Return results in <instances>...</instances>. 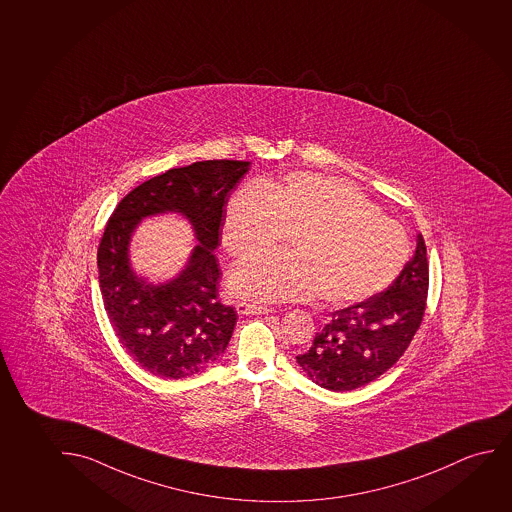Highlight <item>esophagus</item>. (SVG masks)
Segmentation results:
<instances>
[{
    "instance_id": "esophagus-1",
    "label": "esophagus",
    "mask_w": 512,
    "mask_h": 512,
    "mask_svg": "<svg viewBox=\"0 0 512 512\" xmlns=\"http://www.w3.org/2000/svg\"><path fill=\"white\" fill-rule=\"evenodd\" d=\"M240 316H260V314H270L272 309L270 307H263V305H256V303L238 302L235 305Z\"/></svg>"
}]
</instances>
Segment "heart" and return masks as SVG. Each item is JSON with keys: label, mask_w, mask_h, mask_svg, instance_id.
I'll list each match as a JSON object with an SVG mask.
<instances>
[{"label": "heart", "mask_w": 512, "mask_h": 512, "mask_svg": "<svg viewBox=\"0 0 512 512\" xmlns=\"http://www.w3.org/2000/svg\"><path fill=\"white\" fill-rule=\"evenodd\" d=\"M289 235V252L268 251L231 270L235 295L258 302L309 300L349 305L379 295L409 260L402 224L344 180L291 173L252 182L233 195L223 224L231 256L261 251Z\"/></svg>", "instance_id": "b5f03b06"}]
</instances>
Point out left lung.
Instances as JSON below:
<instances>
[{
    "label": "left lung",
    "instance_id": "8db88e82",
    "mask_svg": "<svg viewBox=\"0 0 512 512\" xmlns=\"http://www.w3.org/2000/svg\"><path fill=\"white\" fill-rule=\"evenodd\" d=\"M428 277L425 240L418 235L414 256L388 288L335 310L309 351L296 356L303 372L332 391L361 388L388 372L423 321Z\"/></svg>",
    "mask_w": 512,
    "mask_h": 512
}]
</instances>
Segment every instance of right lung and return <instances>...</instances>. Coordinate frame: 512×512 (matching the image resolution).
Masks as SVG:
<instances>
[{"mask_svg": "<svg viewBox=\"0 0 512 512\" xmlns=\"http://www.w3.org/2000/svg\"><path fill=\"white\" fill-rule=\"evenodd\" d=\"M249 161L210 159L172 168L145 180L119 202L98 247L103 305L121 346L140 367L161 379H182L210 367L224 353L237 310L219 300L221 242L231 189ZM179 211L194 224L199 244L172 282L151 285L129 265L130 233L144 217Z\"/></svg>", "mask_w": 512, "mask_h": 512, "instance_id": "right-lung-1", "label": "right lung"}]
</instances>
